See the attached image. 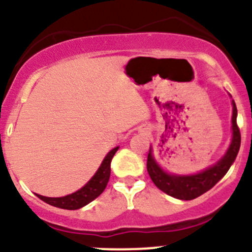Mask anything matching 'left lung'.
<instances>
[{"instance_id": "obj_1", "label": "left lung", "mask_w": 252, "mask_h": 252, "mask_svg": "<svg viewBox=\"0 0 252 252\" xmlns=\"http://www.w3.org/2000/svg\"><path fill=\"white\" fill-rule=\"evenodd\" d=\"M231 104V142H230L226 153L218 160L217 163L213 164L209 168L204 169L199 173L189 174V176L171 174L164 171L157 163V160L153 157L152 147H150V152H148L147 157V171L151 179H152V182L158 189H160L168 195L173 196V198H177V199L191 200L204 194L209 189H212L226 174V172L229 171V168L235 160L236 156H238L241 143L240 130H239L238 124H236L238 110H236V105L234 100H232Z\"/></svg>"}]
</instances>
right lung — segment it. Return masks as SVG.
Masks as SVG:
<instances>
[{
  "label": "right lung",
  "instance_id": "add662e5",
  "mask_svg": "<svg viewBox=\"0 0 252 252\" xmlns=\"http://www.w3.org/2000/svg\"><path fill=\"white\" fill-rule=\"evenodd\" d=\"M117 150H119V147H115L107 153L106 157L104 158V160L100 164L99 169L96 171V173L93 176V178L83 188L76 190L75 193H71L65 196H59V198H48V196L39 195V194H35V195L39 199H42L43 202L47 203V204L61 208V209L76 210L85 207L86 204L96 199L97 196L104 191V189L106 188L107 182L110 179V172H111V168H110L111 159Z\"/></svg>",
  "mask_w": 252,
  "mask_h": 252
}]
</instances>
